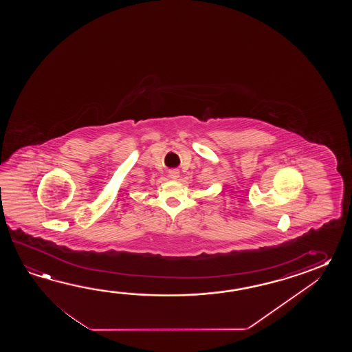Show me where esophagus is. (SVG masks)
Segmentation results:
<instances>
[{
	"instance_id": "esophagus-1",
	"label": "esophagus",
	"mask_w": 352,
	"mask_h": 352,
	"mask_svg": "<svg viewBox=\"0 0 352 352\" xmlns=\"http://www.w3.org/2000/svg\"><path fill=\"white\" fill-rule=\"evenodd\" d=\"M179 170H175V168H173V170H170V171H168V177H170V179H179Z\"/></svg>"
}]
</instances>
